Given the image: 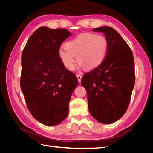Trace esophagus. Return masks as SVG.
<instances>
[{
  "label": "esophagus",
  "instance_id": "34e87169",
  "mask_svg": "<svg viewBox=\"0 0 153 153\" xmlns=\"http://www.w3.org/2000/svg\"><path fill=\"white\" fill-rule=\"evenodd\" d=\"M77 79H78V82H81L82 78V76H81V75H80V74H77Z\"/></svg>",
  "mask_w": 153,
  "mask_h": 153
}]
</instances>
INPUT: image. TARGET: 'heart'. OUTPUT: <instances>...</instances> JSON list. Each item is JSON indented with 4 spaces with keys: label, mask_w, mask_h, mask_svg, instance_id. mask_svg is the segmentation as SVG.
<instances>
[{
    "label": "heart",
    "mask_w": 153,
    "mask_h": 153,
    "mask_svg": "<svg viewBox=\"0 0 153 153\" xmlns=\"http://www.w3.org/2000/svg\"><path fill=\"white\" fill-rule=\"evenodd\" d=\"M108 49L107 39L102 35L84 33L65 44V48H60L59 57L63 65L73 70L76 56L79 68L92 70L101 65L107 57Z\"/></svg>",
    "instance_id": "1"
}]
</instances>
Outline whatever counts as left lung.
Instances as JSON below:
<instances>
[{
	"instance_id": "8db88e82",
	"label": "left lung",
	"mask_w": 153,
	"mask_h": 153,
	"mask_svg": "<svg viewBox=\"0 0 153 153\" xmlns=\"http://www.w3.org/2000/svg\"><path fill=\"white\" fill-rule=\"evenodd\" d=\"M102 32L108 43L104 62L82 77L89 112L98 122L110 124L122 117L128 107L134 84L132 52L117 31L109 26L94 28Z\"/></svg>"
}]
</instances>
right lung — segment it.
<instances>
[{
    "label": "right lung",
    "instance_id": "obj_1",
    "mask_svg": "<svg viewBox=\"0 0 153 153\" xmlns=\"http://www.w3.org/2000/svg\"><path fill=\"white\" fill-rule=\"evenodd\" d=\"M72 33L66 29L40 27L30 36L22 54L21 88L36 120L48 126L62 122L78 82L59 57L61 44Z\"/></svg>",
    "mask_w": 153,
    "mask_h": 153
}]
</instances>
